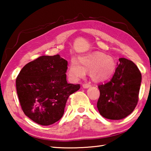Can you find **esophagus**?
Segmentation results:
<instances>
[{
  "label": "esophagus",
  "instance_id": "obj_1",
  "mask_svg": "<svg viewBox=\"0 0 151 151\" xmlns=\"http://www.w3.org/2000/svg\"><path fill=\"white\" fill-rule=\"evenodd\" d=\"M90 86H91L90 84H83V87L85 88H87L88 87H90Z\"/></svg>",
  "mask_w": 151,
  "mask_h": 151
}]
</instances>
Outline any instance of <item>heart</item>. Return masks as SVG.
I'll return each mask as SVG.
<instances>
[{
  "mask_svg": "<svg viewBox=\"0 0 151 151\" xmlns=\"http://www.w3.org/2000/svg\"><path fill=\"white\" fill-rule=\"evenodd\" d=\"M116 68L113 58L102 52L80 57L78 61L71 60L68 68V75L73 81L83 77L85 72L88 71L91 79L96 82L104 81L111 78Z\"/></svg>",
  "mask_w": 151,
  "mask_h": 151,
  "instance_id": "obj_1",
  "label": "heart"
}]
</instances>
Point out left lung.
Returning <instances> with one entry per match:
<instances>
[{
	"instance_id": "left-lung-1",
	"label": "left lung",
	"mask_w": 151,
	"mask_h": 151,
	"mask_svg": "<svg viewBox=\"0 0 151 151\" xmlns=\"http://www.w3.org/2000/svg\"><path fill=\"white\" fill-rule=\"evenodd\" d=\"M119 62L111 80L98 86L100 96L97 108L102 116L111 120L129 116L139 101L141 73L131 60L121 58Z\"/></svg>"
}]
</instances>
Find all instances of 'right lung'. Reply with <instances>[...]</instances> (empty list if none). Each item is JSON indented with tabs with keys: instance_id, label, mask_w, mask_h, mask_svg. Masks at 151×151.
Masks as SVG:
<instances>
[{
	"instance_id": "right-lung-1",
	"label": "right lung",
	"mask_w": 151,
	"mask_h": 151,
	"mask_svg": "<svg viewBox=\"0 0 151 151\" xmlns=\"http://www.w3.org/2000/svg\"><path fill=\"white\" fill-rule=\"evenodd\" d=\"M68 63L59 55L41 56L27 64L16 79L22 111L36 123L48 126L62 118L66 101L80 85L68 84Z\"/></svg>"
}]
</instances>
